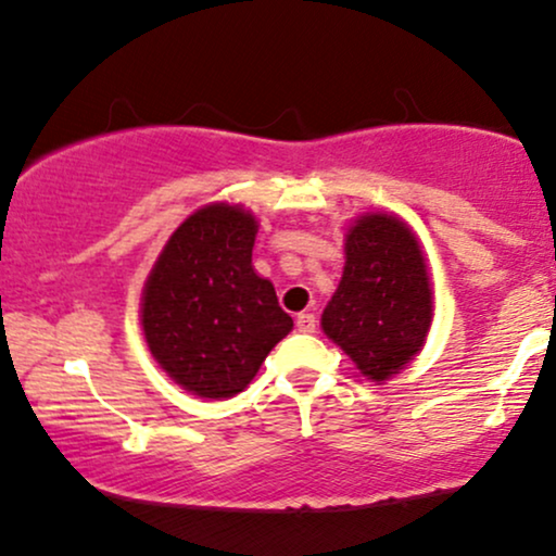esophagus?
<instances>
[{"mask_svg": "<svg viewBox=\"0 0 556 556\" xmlns=\"http://www.w3.org/2000/svg\"><path fill=\"white\" fill-rule=\"evenodd\" d=\"M295 324H298V331H303V334H311V331H316V316L314 314H298Z\"/></svg>", "mask_w": 556, "mask_h": 556, "instance_id": "esophagus-1", "label": "esophagus"}]
</instances>
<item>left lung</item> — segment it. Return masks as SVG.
<instances>
[{"label":"left lung","mask_w":556,"mask_h":556,"mask_svg":"<svg viewBox=\"0 0 556 556\" xmlns=\"http://www.w3.org/2000/svg\"><path fill=\"white\" fill-rule=\"evenodd\" d=\"M431 311L429 271L413 229L392 214L355 219L340 287L321 314L324 334L363 376L387 381L424 348Z\"/></svg>","instance_id":"obj_1"}]
</instances>
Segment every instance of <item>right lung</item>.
<instances>
[{
  "label": "right lung",
  "mask_w": 556,
  "mask_h": 556,
  "mask_svg": "<svg viewBox=\"0 0 556 556\" xmlns=\"http://www.w3.org/2000/svg\"><path fill=\"white\" fill-rule=\"evenodd\" d=\"M256 216L229 203L190 214L146 279L140 324L159 366L198 397H235L292 318L253 269Z\"/></svg>",
  "instance_id": "1"
}]
</instances>
